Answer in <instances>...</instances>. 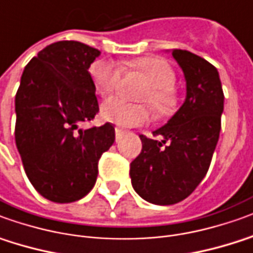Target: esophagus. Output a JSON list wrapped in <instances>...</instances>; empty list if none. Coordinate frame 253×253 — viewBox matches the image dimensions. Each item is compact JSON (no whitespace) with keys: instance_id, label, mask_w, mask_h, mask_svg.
Returning <instances> with one entry per match:
<instances>
[{"instance_id":"obj_1","label":"esophagus","mask_w":253,"mask_h":253,"mask_svg":"<svg viewBox=\"0 0 253 253\" xmlns=\"http://www.w3.org/2000/svg\"><path fill=\"white\" fill-rule=\"evenodd\" d=\"M125 133H126V132H125L124 129H121V128H116V139L117 140H120V139H121V137H123Z\"/></svg>"}]
</instances>
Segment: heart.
I'll return each instance as SVG.
<instances>
[{
	"mask_svg": "<svg viewBox=\"0 0 253 253\" xmlns=\"http://www.w3.org/2000/svg\"><path fill=\"white\" fill-rule=\"evenodd\" d=\"M133 70L142 73L147 84L139 97L149 101L158 114H167L175 106V95L170 89L175 74L164 59L156 56L142 57L130 64ZM90 78L97 92L111 95L117 89L123 77V70L107 60H96L90 66ZM102 116L110 123L123 128L137 126L147 123L151 117V109L145 102H126L121 97H110L102 106Z\"/></svg>",
	"mask_w": 253,
	"mask_h": 253,
	"instance_id": "b5f03b06",
	"label": "heart"
}]
</instances>
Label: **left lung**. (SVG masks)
Segmentation results:
<instances>
[{
	"mask_svg": "<svg viewBox=\"0 0 253 253\" xmlns=\"http://www.w3.org/2000/svg\"><path fill=\"white\" fill-rule=\"evenodd\" d=\"M172 56L186 80V100L150 139L140 135L142 151L130 163L132 187L143 200L172 205L189 197L207 175L219 140L222 83L216 67L189 50Z\"/></svg>",
	"mask_w": 253,
	"mask_h": 253,
	"instance_id": "obj_1",
	"label": "left lung"
}]
</instances>
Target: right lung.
<instances>
[{
  "instance_id": "1",
  "label": "right lung",
  "mask_w": 253,
  "mask_h": 253,
  "mask_svg": "<svg viewBox=\"0 0 253 253\" xmlns=\"http://www.w3.org/2000/svg\"><path fill=\"white\" fill-rule=\"evenodd\" d=\"M100 50L78 41L50 43L24 67L15 97V140L34 189L53 203H74L95 186L111 147V124L80 129L99 111L89 67Z\"/></svg>"
}]
</instances>
